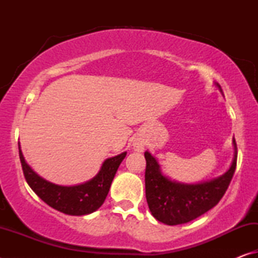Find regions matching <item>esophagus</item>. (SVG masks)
I'll return each instance as SVG.
<instances>
[{"label": "esophagus", "instance_id": "34e87169", "mask_svg": "<svg viewBox=\"0 0 258 258\" xmlns=\"http://www.w3.org/2000/svg\"><path fill=\"white\" fill-rule=\"evenodd\" d=\"M134 148H135V150L142 151L143 150V145H142L141 142H135L134 143Z\"/></svg>", "mask_w": 258, "mask_h": 258}]
</instances>
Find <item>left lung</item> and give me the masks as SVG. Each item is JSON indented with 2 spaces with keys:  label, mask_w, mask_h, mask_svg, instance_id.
I'll return each mask as SVG.
<instances>
[{
  "label": "left lung",
  "mask_w": 258,
  "mask_h": 258,
  "mask_svg": "<svg viewBox=\"0 0 258 258\" xmlns=\"http://www.w3.org/2000/svg\"><path fill=\"white\" fill-rule=\"evenodd\" d=\"M218 87L221 86L216 84ZM222 91V90H221ZM234 158L230 169L213 181L183 184L160 173L159 164L150 152H145L146 198L152 215L167 225L184 224L203 215L223 197L237 167V143L233 139Z\"/></svg>",
  "instance_id": "8db88e82"
}]
</instances>
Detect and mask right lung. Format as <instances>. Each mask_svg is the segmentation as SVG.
I'll return each mask as SVG.
<instances>
[{
  "instance_id": "right-lung-1",
  "label": "right lung",
  "mask_w": 258,
  "mask_h": 258,
  "mask_svg": "<svg viewBox=\"0 0 258 258\" xmlns=\"http://www.w3.org/2000/svg\"><path fill=\"white\" fill-rule=\"evenodd\" d=\"M19 145V143H18ZM126 152L107 159L97 176L80 185L62 186L38 176L26 163L19 146V158L24 176L32 190L50 207L68 215H87L97 211L106 199L111 182Z\"/></svg>"
}]
</instances>
